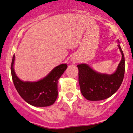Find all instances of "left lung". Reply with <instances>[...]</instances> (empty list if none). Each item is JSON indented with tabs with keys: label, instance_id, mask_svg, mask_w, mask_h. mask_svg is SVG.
I'll list each match as a JSON object with an SVG mask.
<instances>
[{
	"label": "left lung",
	"instance_id": "1",
	"mask_svg": "<svg viewBox=\"0 0 133 133\" xmlns=\"http://www.w3.org/2000/svg\"><path fill=\"white\" fill-rule=\"evenodd\" d=\"M117 44L122 54V59L113 74L99 73L92 69L87 64L82 63L77 65L81 92L87 100H105L112 96L120 88L124 77L125 57L118 40Z\"/></svg>",
	"mask_w": 133,
	"mask_h": 133
}]
</instances>
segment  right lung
<instances>
[{
	"instance_id": "right-lung-1",
	"label": "right lung",
	"mask_w": 133,
	"mask_h": 133,
	"mask_svg": "<svg viewBox=\"0 0 133 133\" xmlns=\"http://www.w3.org/2000/svg\"><path fill=\"white\" fill-rule=\"evenodd\" d=\"M15 56L11 65L13 83L21 97L30 105L36 107H45L53 105L58 97V81L68 68L67 64H61L53 69L44 78L37 81H24L16 74L14 69Z\"/></svg>"
}]
</instances>
